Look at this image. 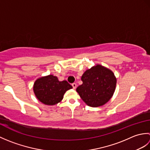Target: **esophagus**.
<instances>
[{
  "label": "esophagus",
  "mask_w": 150,
  "mask_h": 150,
  "mask_svg": "<svg viewBox=\"0 0 150 150\" xmlns=\"http://www.w3.org/2000/svg\"><path fill=\"white\" fill-rule=\"evenodd\" d=\"M71 85H72L73 89H75L76 88H77V84L76 83H73Z\"/></svg>",
  "instance_id": "1"
}]
</instances>
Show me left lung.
Here are the masks:
<instances>
[{
	"instance_id": "1",
	"label": "left lung",
	"mask_w": 150,
	"mask_h": 150,
	"mask_svg": "<svg viewBox=\"0 0 150 150\" xmlns=\"http://www.w3.org/2000/svg\"><path fill=\"white\" fill-rule=\"evenodd\" d=\"M82 84L76 89L84 103L98 107L110 100L115 90L117 79L110 69L97 64L87 69L81 77Z\"/></svg>"
}]
</instances>
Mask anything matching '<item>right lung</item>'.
<instances>
[{"instance_id": "add662e5", "label": "right lung", "mask_w": 150, "mask_h": 150, "mask_svg": "<svg viewBox=\"0 0 150 150\" xmlns=\"http://www.w3.org/2000/svg\"><path fill=\"white\" fill-rule=\"evenodd\" d=\"M71 88L66 81H59L53 75L38 79L33 85V91L38 100L51 106L61 101L66 91Z\"/></svg>"}]
</instances>
